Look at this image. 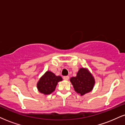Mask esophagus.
<instances>
[{"label":"esophagus","mask_w":125,"mask_h":125,"mask_svg":"<svg viewBox=\"0 0 125 125\" xmlns=\"http://www.w3.org/2000/svg\"><path fill=\"white\" fill-rule=\"evenodd\" d=\"M69 79V77L68 76H64V77H63V79L64 80H68Z\"/></svg>","instance_id":"1"}]
</instances>
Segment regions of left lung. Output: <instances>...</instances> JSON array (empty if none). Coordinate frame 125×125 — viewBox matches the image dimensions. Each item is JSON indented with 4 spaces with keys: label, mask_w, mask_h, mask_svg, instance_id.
<instances>
[{
    "label": "left lung",
    "mask_w": 125,
    "mask_h": 125,
    "mask_svg": "<svg viewBox=\"0 0 125 125\" xmlns=\"http://www.w3.org/2000/svg\"><path fill=\"white\" fill-rule=\"evenodd\" d=\"M70 82L74 91L80 95H84L91 91L95 83V79L88 69L80 68L76 77H72Z\"/></svg>",
    "instance_id": "1"
}]
</instances>
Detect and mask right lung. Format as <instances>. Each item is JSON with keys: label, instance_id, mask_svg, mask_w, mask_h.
<instances>
[{"label": "right lung", "instance_id": "obj_1", "mask_svg": "<svg viewBox=\"0 0 125 125\" xmlns=\"http://www.w3.org/2000/svg\"><path fill=\"white\" fill-rule=\"evenodd\" d=\"M62 80L61 76H56L51 71H46L38 80L37 87L40 93L49 95L55 91L58 83Z\"/></svg>", "mask_w": 125, "mask_h": 125}]
</instances>
